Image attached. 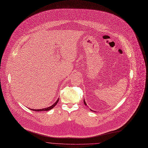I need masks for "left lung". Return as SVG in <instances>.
I'll return each mask as SVG.
<instances>
[{"instance_id": "1", "label": "left lung", "mask_w": 148, "mask_h": 148, "mask_svg": "<svg viewBox=\"0 0 148 148\" xmlns=\"http://www.w3.org/2000/svg\"><path fill=\"white\" fill-rule=\"evenodd\" d=\"M84 104H85V105H86V103H85V100H84Z\"/></svg>"}]
</instances>
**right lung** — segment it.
Here are the masks:
<instances>
[{
  "instance_id": "1",
  "label": "right lung",
  "mask_w": 148,
  "mask_h": 148,
  "mask_svg": "<svg viewBox=\"0 0 148 148\" xmlns=\"http://www.w3.org/2000/svg\"><path fill=\"white\" fill-rule=\"evenodd\" d=\"M59 102V99H58V101L53 105H52L50 107H48V108H44V109H36V110H34V109H31L33 111H36V112H41V111H47V110H51L52 108H53L56 105V104L58 103V102Z\"/></svg>"
}]
</instances>
